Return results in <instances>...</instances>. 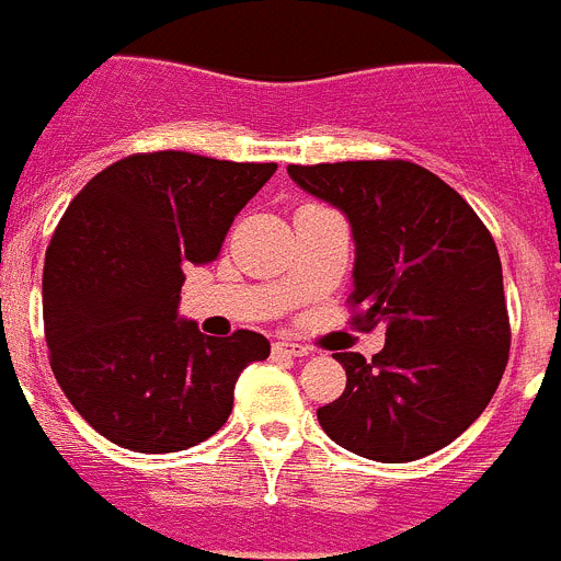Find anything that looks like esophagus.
Segmentation results:
<instances>
[{"label":"esophagus","instance_id":"obj_1","mask_svg":"<svg viewBox=\"0 0 561 561\" xmlns=\"http://www.w3.org/2000/svg\"><path fill=\"white\" fill-rule=\"evenodd\" d=\"M272 351H275V354H284V356H309V348H306V345H300V342H291V340H277L275 345H272Z\"/></svg>","mask_w":561,"mask_h":561}]
</instances>
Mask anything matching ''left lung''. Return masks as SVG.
Returning <instances> with one entry per match:
<instances>
[{
    "label": "left lung",
    "mask_w": 561,
    "mask_h": 561,
    "mask_svg": "<svg viewBox=\"0 0 561 561\" xmlns=\"http://www.w3.org/2000/svg\"><path fill=\"white\" fill-rule=\"evenodd\" d=\"M345 213L356 244V323H388L385 348L334 354L345 390L317 410L334 444L379 463L438 453L485 410L512 329L492 232L458 191L408 160L289 165Z\"/></svg>",
    "instance_id": "1"
}]
</instances>
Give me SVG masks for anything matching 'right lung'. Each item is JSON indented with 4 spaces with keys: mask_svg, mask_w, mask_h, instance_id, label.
Instances as JSON below:
<instances>
[{
    "mask_svg": "<svg viewBox=\"0 0 561 561\" xmlns=\"http://www.w3.org/2000/svg\"><path fill=\"white\" fill-rule=\"evenodd\" d=\"M275 162L131 153L69 202L44 261L49 365L92 430L134 453L196 447L225 427L255 331L207 336L180 317L187 266L216 261Z\"/></svg>",
    "mask_w": 561,
    "mask_h": 561,
    "instance_id": "obj_1",
    "label": "right lung"
}]
</instances>
